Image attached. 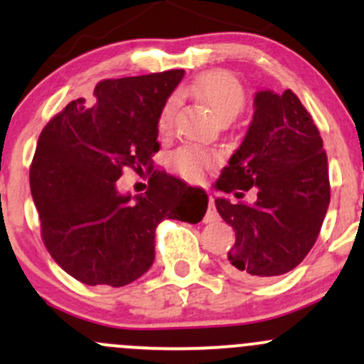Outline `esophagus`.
<instances>
[{
    "label": "esophagus",
    "mask_w": 364,
    "mask_h": 364,
    "mask_svg": "<svg viewBox=\"0 0 364 364\" xmlns=\"http://www.w3.org/2000/svg\"><path fill=\"white\" fill-rule=\"evenodd\" d=\"M218 218V213H217V208H215V200L213 197H210V200H208V210H206V215H204V222H213Z\"/></svg>",
    "instance_id": "obj_1"
}]
</instances>
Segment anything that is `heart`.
Listing matches in <instances>:
<instances>
[{
    "mask_svg": "<svg viewBox=\"0 0 364 364\" xmlns=\"http://www.w3.org/2000/svg\"><path fill=\"white\" fill-rule=\"evenodd\" d=\"M185 92L206 105L215 117L222 122H229L238 115L245 105V90L238 77L229 70H208L193 80ZM174 119V101H167L164 105L158 117V129L160 133H167ZM168 165L174 172L188 181H199L204 172L215 165V156L208 151L196 146H185L174 151L168 160Z\"/></svg>",
    "mask_w": 364,
    "mask_h": 364,
    "instance_id": "b5f03b06",
    "label": "heart"
}]
</instances>
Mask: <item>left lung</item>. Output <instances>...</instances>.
Here are the masks:
<instances>
[{"mask_svg":"<svg viewBox=\"0 0 364 364\" xmlns=\"http://www.w3.org/2000/svg\"><path fill=\"white\" fill-rule=\"evenodd\" d=\"M242 146L229 158L217 188H254V204L215 199L220 217L235 229L236 242L224 267L243 281H267L294 270L318 238L331 200L329 168L322 136L290 88L261 90Z\"/></svg>","mask_w":364,"mask_h":364,"instance_id":"obj_1","label":"left lung"}]
</instances>
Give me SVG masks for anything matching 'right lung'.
<instances>
[{
    "instance_id": "right-lung-1",
    "label": "right lung",
    "mask_w": 364,
    "mask_h": 364,
    "mask_svg": "<svg viewBox=\"0 0 364 364\" xmlns=\"http://www.w3.org/2000/svg\"><path fill=\"white\" fill-rule=\"evenodd\" d=\"M185 70L103 80L90 103L70 101L42 129L30 188L46 249L80 283L126 287L154 261L156 228L165 218L197 224L204 190L154 171L158 117ZM124 168L150 176L144 196H122Z\"/></svg>"
}]
</instances>
